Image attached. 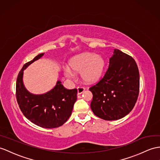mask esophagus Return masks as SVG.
I'll return each mask as SVG.
<instances>
[{
    "label": "esophagus",
    "instance_id": "esophagus-1",
    "mask_svg": "<svg viewBox=\"0 0 160 160\" xmlns=\"http://www.w3.org/2000/svg\"><path fill=\"white\" fill-rule=\"evenodd\" d=\"M85 88L83 87H78L77 88V93L78 94H81V93H83L85 91Z\"/></svg>",
    "mask_w": 160,
    "mask_h": 160
}]
</instances>
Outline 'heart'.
<instances>
[{
    "instance_id": "obj_1",
    "label": "heart",
    "mask_w": 160,
    "mask_h": 160,
    "mask_svg": "<svg viewBox=\"0 0 160 160\" xmlns=\"http://www.w3.org/2000/svg\"><path fill=\"white\" fill-rule=\"evenodd\" d=\"M105 68L104 58L93 53H84L71 58L68 67L64 69V75L72 79L74 73L80 72V75L85 83H94L102 78Z\"/></svg>"
}]
</instances>
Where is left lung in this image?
<instances>
[{
	"label": "left lung",
	"instance_id": "8db88e82",
	"mask_svg": "<svg viewBox=\"0 0 160 160\" xmlns=\"http://www.w3.org/2000/svg\"><path fill=\"white\" fill-rule=\"evenodd\" d=\"M139 87V71L135 60L115 49L104 76L89 88L93 94L90 105L93 112L107 121L124 118L134 107Z\"/></svg>",
	"mask_w": 160,
	"mask_h": 160
}]
</instances>
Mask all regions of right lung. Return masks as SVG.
<instances>
[{"instance_id": "1", "label": "right lung", "mask_w": 160, "mask_h": 160, "mask_svg": "<svg viewBox=\"0 0 160 160\" xmlns=\"http://www.w3.org/2000/svg\"><path fill=\"white\" fill-rule=\"evenodd\" d=\"M43 55L44 53L38 54L19 71L16 81V98L27 119L38 126L50 129L62 126L71 117L77 100V89H66L61 81H58L55 87L42 94H33L27 90L23 83L24 71Z\"/></svg>"}]
</instances>
